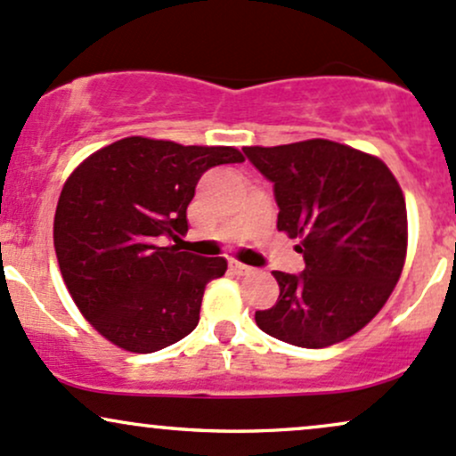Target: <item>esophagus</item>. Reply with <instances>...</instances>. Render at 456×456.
Wrapping results in <instances>:
<instances>
[{"mask_svg": "<svg viewBox=\"0 0 456 456\" xmlns=\"http://www.w3.org/2000/svg\"><path fill=\"white\" fill-rule=\"evenodd\" d=\"M229 270H232L233 274H248L250 272L248 265L240 264V261H235V259H229Z\"/></svg>", "mask_w": 456, "mask_h": 456, "instance_id": "34e87169", "label": "esophagus"}]
</instances>
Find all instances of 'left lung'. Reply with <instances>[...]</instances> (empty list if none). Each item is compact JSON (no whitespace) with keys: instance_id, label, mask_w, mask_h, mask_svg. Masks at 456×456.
<instances>
[{"instance_id":"1","label":"left lung","mask_w":456,"mask_h":456,"mask_svg":"<svg viewBox=\"0 0 456 456\" xmlns=\"http://www.w3.org/2000/svg\"><path fill=\"white\" fill-rule=\"evenodd\" d=\"M274 184L279 232L300 238L302 274L272 272L276 305L255 313L270 337L319 349L362 330L386 305L407 253L405 197L378 156L308 139L244 148Z\"/></svg>"}]
</instances>
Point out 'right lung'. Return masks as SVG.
I'll return each mask as SVG.
<instances>
[{"mask_svg":"<svg viewBox=\"0 0 456 456\" xmlns=\"http://www.w3.org/2000/svg\"><path fill=\"white\" fill-rule=\"evenodd\" d=\"M242 160L224 145L126 137L72 171L55 210L57 264L78 311L107 341L151 354L197 328L206 285L227 261L180 250L186 208L208 169Z\"/></svg>","mask_w":456,"mask_h":456,"instance_id":"add662e5","label":"right lung"}]
</instances>
